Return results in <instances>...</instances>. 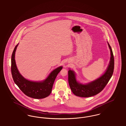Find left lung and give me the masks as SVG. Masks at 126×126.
I'll list each match as a JSON object with an SVG mask.
<instances>
[{
    "label": "left lung",
    "instance_id": "obj_1",
    "mask_svg": "<svg viewBox=\"0 0 126 126\" xmlns=\"http://www.w3.org/2000/svg\"><path fill=\"white\" fill-rule=\"evenodd\" d=\"M108 44L110 51L109 64L105 72L99 78L87 84H81L77 81L75 72L70 69L68 70V83L73 93L75 95L81 97L94 96L100 93L108 84L112 76L114 67L112 50L108 42Z\"/></svg>",
    "mask_w": 126,
    "mask_h": 126
}]
</instances>
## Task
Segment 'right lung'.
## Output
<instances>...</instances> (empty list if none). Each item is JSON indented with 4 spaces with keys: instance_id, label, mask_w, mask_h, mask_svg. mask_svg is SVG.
Segmentation results:
<instances>
[{
    "instance_id": "obj_1",
    "label": "right lung",
    "mask_w": 126,
    "mask_h": 126,
    "mask_svg": "<svg viewBox=\"0 0 126 126\" xmlns=\"http://www.w3.org/2000/svg\"><path fill=\"white\" fill-rule=\"evenodd\" d=\"M17 44L14 48L11 57V73L15 83L24 94L34 99H43L48 96L52 91L54 81L62 69L60 66L51 72L48 77L42 81H32L23 77L18 71L15 60V53Z\"/></svg>"
}]
</instances>
